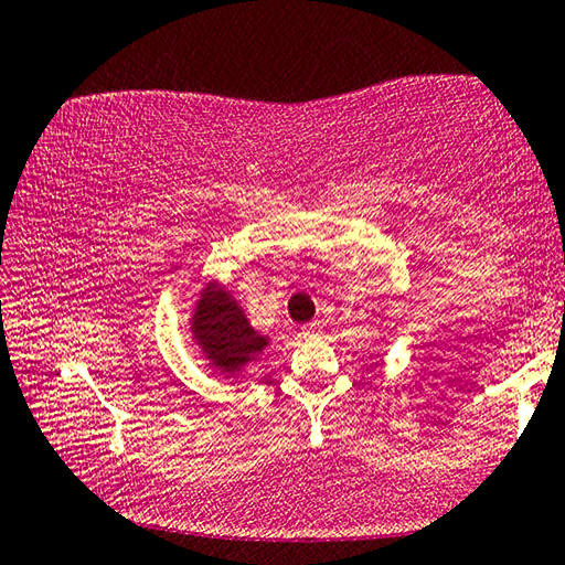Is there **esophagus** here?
I'll use <instances>...</instances> for the list:
<instances>
[{
	"instance_id": "obj_1",
	"label": "esophagus",
	"mask_w": 565,
	"mask_h": 565,
	"mask_svg": "<svg viewBox=\"0 0 565 565\" xmlns=\"http://www.w3.org/2000/svg\"><path fill=\"white\" fill-rule=\"evenodd\" d=\"M301 338H306V341H313V338H321V326L318 323H309L301 328Z\"/></svg>"
}]
</instances>
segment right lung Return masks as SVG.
I'll list each match as a JSON object with an SVG mask.
<instances>
[{
	"label": "right lung",
	"mask_w": 565,
	"mask_h": 565,
	"mask_svg": "<svg viewBox=\"0 0 565 565\" xmlns=\"http://www.w3.org/2000/svg\"><path fill=\"white\" fill-rule=\"evenodd\" d=\"M190 341L214 375L239 377L269 348L271 338L259 333L242 303L217 276L204 281L190 313Z\"/></svg>",
	"instance_id": "add662e5"
}]
</instances>
